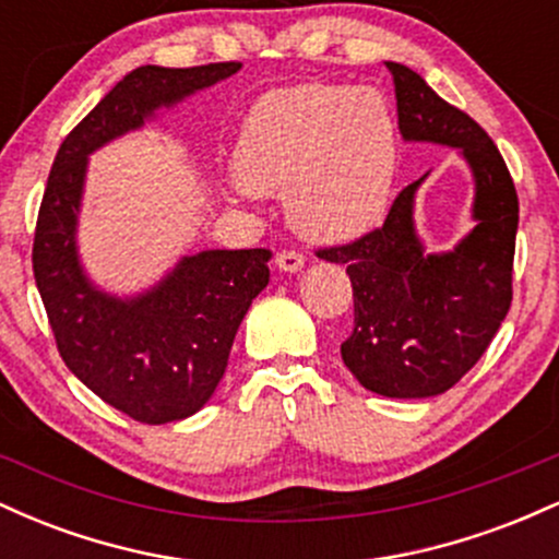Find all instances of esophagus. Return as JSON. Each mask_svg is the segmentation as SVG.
<instances>
[{
    "mask_svg": "<svg viewBox=\"0 0 559 559\" xmlns=\"http://www.w3.org/2000/svg\"><path fill=\"white\" fill-rule=\"evenodd\" d=\"M275 267H278L281 273H299L301 267H305V258H301L299 252H281L278 258H275Z\"/></svg>",
    "mask_w": 559,
    "mask_h": 559,
    "instance_id": "34e87169",
    "label": "esophagus"
}]
</instances>
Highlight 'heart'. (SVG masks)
Here are the masks:
<instances>
[{
  "instance_id": "b5f03b06",
  "label": "heart",
  "mask_w": 559,
  "mask_h": 559,
  "mask_svg": "<svg viewBox=\"0 0 559 559\" xmlns=\"http://www.w3.org/2000/svg\"><path fill=\"white\" fill-rule=\"evenodd\" d=\"M396 123L376 88L301 83L265 94L241 128V194H281L301 239H360L386 213Z\"/></svg>"
}]
</instances>
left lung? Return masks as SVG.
I'll return each instance as SVG.
<instances>
[{
	"label": "left lung",
	"mask_w": 559,
	"mask_h": 559,
	"mask_svg": "<svg viewBox=\"0 0 559 559\" xmlns=\"http://www.w3.org/2000/svg\"><path fill=\"white\" fill-rule=\"evenodd\" d=\"M400 133L409 144L457 150L473 176V226L447 252H426L415 194L402 189L381 228L318 258L346 265L355 331L342 360L368 391L391 400L444 394L480 360L512 301L518 194L489 133L400 62H386Z\"/></svg>",
	"instance_id": "1"
}]
</instances>
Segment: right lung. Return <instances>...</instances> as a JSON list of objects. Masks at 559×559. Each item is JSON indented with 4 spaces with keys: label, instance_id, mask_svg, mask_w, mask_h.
<instances>
[{
    "label": "right lung",
    "instance_id": "obj_1",
    "mask_svg": "<svg viewBox=\"0 0 559 559\" xmlns=\"http://www.w3.org/2000/svg\"><path fill=\"white\" fill-rule=\"evenodd\" d=\"M239 70L241 62L131 70L62 141L38 210L34 278L57 349L83 386L146 426L191 418L210 402L249 305L271 281L273 254L204 249L150 288L107 292L79 252L88 157Z\"/></svg>",
    "mask_w": 559,
    "mask_h": 559
}]
</instances>
